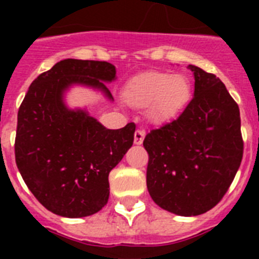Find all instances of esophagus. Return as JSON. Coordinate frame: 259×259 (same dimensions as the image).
Masks as SVG:
<instances>
[{"mask_svg":"<svg viewBox=\"0 0 259 259\" xmlns=\"http://www.w3.org/2000/svg\"><path fill=\"white\" fill-rule=\"evenodd\" d=\"M144 137H145V131L144 130H136V132H135V144L136 145H140V144H143L144 141Z\"/></svg>","mask_w":259,"mask_h":259,"instance_id":"34e87169","label":"esophagus"}]
</instances>
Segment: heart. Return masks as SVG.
<instances>
[{
	"mask_svg": "<svg viewBox=\"0 0 259 259\" xmlns=\"http://www.w3.org/2000/svg\"><path fill=\"white\" fill-rule=\"evenodd\" d=\"M192 87L187 76L167 72H145L125 84L123 98L130 106L146 107V115L155 123L175 118L191 100Z\"/></svg>",
	"mask_w": 259,
	"mask_h": 259,
	"instance_id": "heart-1",
	"label": "heart"
}]
</instances>
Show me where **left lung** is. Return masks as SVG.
<instances>
[{
    "label": "left lung",
    "instance_id": "left-lung-1",
    "mask_svg": "<svg viewBox=\"0 0 259 259\" xmlns=\"http://www.w3.org/2000/svg\"><path fill=\"white\" fill-rule=\"evenodd\" d=\"M194 97L179 118L152 130L146 187L158 206L182 217L209 211L223 198L244 152L240 110L214 74L189 65Z\"/></svg>",
    "mask_w": 259,
    "mask_h": 259
}]
</instances>
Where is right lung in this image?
<instances>
[{"label": "right lung", "mask_w": 259, "mask_h": 259, "mask_svg": "<svg viewBox=\"0 0 259 259\" xmlns=\"http://www.w3.org/2000/svg\"><path fill=\"white\" fill-rule=\"evenodd\" d=\"M109 62L63 59L38 75L18 111L15 162L38 202L66 218L100 211L109 200V174L134 144L136 125L107 130L85 110H71L63 93L79 84L113 96Z\"/></svg>", "instance_id": "obj_1"}]
</instances>
